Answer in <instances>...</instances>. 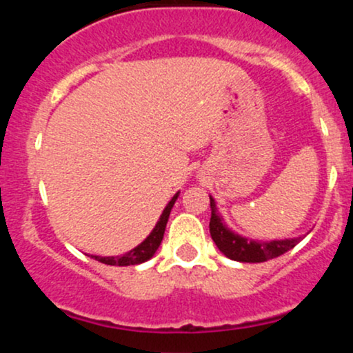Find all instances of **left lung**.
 I'll return each mask as SVG.
<instances>
[{"label":"left lung","mask_w":353,"mask_h":353,"mask_svg":"<svg viewBox=\"0 0 353 353\" xmlns=\"http://www.w3.org/2000/svg\"><path fill=\"white\" fill-rule=\"evenodd\" d=\"M210 197V222L209 230L210 237L216 242L222 254L225 257L232 259L237 262H265L269 259H275L279 255L285 254L287 250L294 249L302 237H292V239H281V241H255V239H249L241 236V234L230 230L228 225L222 221V216H219L216 201Z\"/></svg>","instance_id":"1"}]
</instances>
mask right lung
I'll use <instances>...</instances> for the list:
<instances>
[{"instance_id":"right-lung-1","label":"right lung","mask_w":353,"mask_h":353,"mask_svg":"<svg viewBox=\"0 0 353 353\" xmlns=\"http://www.w3.org/2000/svg\"><path fill=\"white\" fill-rule=\"evenodd\" d=\"M177 197H179V192L174 194L172 199L168 202V205L164 208L163 214H161L159 221H157L156 228L151 230V234H149V236L145 237L139 245H136L134 249L129 250V252H125L123 255H116V257H114V255H112V257H101V255H91V259H96V261L103 262V264L119 265V267L137 265V264H143V262H145V261H149V259H151L152 255L156 254V250L159 249L161 242H163L165 224H168L169 214H171V210L174 208V202L177 201Z\"/></svg>"}]
</instances>
